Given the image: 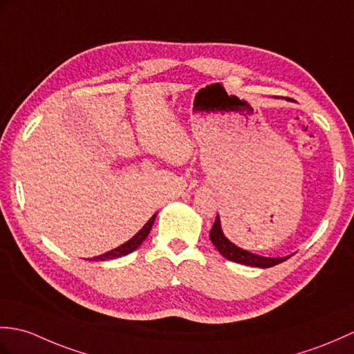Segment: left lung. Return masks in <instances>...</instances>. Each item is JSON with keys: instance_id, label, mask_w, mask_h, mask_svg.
Masks as SVG:
<instances>
[{"instance_id": "obj_1", "label": "left lung", "mask_w": 354, "mask_h": 354, "mask_svg": "<svg viewBox=\"0 0 354 354\" xmlns=\"http://www.w3.org/2000/svg\"><path fill=\"white\" fill-rule=\"evenodd\" d=\"M209 238L212 244L216 245V249L223 254V257L229 261L238 262V264L243 266H250V267H259V268H268L281 264L285 259H288L292 254H288V257H282V258H267V257H261V254L252 253L249 250H244L241 248H238L236 244H234L231 240H227L225 236L223 231H221V225H220V217L217 214L214 225H212V229L209 232Z\"/></svg>"}]
</instances>
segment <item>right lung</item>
<instances>
[{
	"label": "right lung",
	"mask_w": 354,
	"mask_h": 354,
	"mask_svg": "<svg viewBox=\"0 0 354 354\" xmlns=\"http://www.w3.org/2000/svg\"><path fill=\"white\" fill-rule=\"evenodd\" d=\"M155 217H157V214H153L149 220H147V223L142 229H140V231L133 238H131V240H128L127 243H123L122 245H119V248H116V249H113L110 252H105V253L100 254V257H95L93 259H90V261H110V259H116V258H120V257H125V254H129L131 252H134L136 249H138L140 244H142L146 240V236L149 235L151 229H152V225H153V221H155Z\"/></svg>",
	"instance_id": "add662e5"
}]
</instances>
